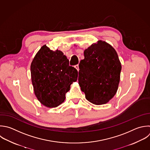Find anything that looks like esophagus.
Instances as JSON below:
<instances>
[{
  "label": "esophagus",
  "mask_w": 150,
  "mask_h": 150,
  "mask_svg": "<svg viewBox=\"0 0 150 150\" xmlns=\"http://www.w3.org/2000/svg\"><path fill=\"white\" fill-rule=\"evenodd\" d=\"M74 67L77 69V70L79 71V64H76L74 66Z\"/></svg>",
  "instance_id": "1"
}]
</instances>
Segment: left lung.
<instances>
[{"label":"left lung","instance_id":"left-lung-1","mask_svg":"<svg viewBox=\"0 0 150 150\" xmlns=\"http://www.w3.org/2000/svg\"><path fill=\"white\" fill-rule=\"evenodd\" d=\"M84 55L79 66L81 89L90 102L105 104L118 89L121 70L118 54L110 45L99 40L86 49Z\"/></svg>","mask_w":150,"mask_h":150}]
</instances>
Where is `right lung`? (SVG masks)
<instances>
[{
    "mask_svg": "<svg viewBox=\"0 0 150 150\" xmlns=\"http://www.w3.org/2000/svg\"><path fill=\"white\" fill-rule=\"evenodd\" d=\"M30 71L36 96L50 108L57 107L64 101L66 93L78 76L77 70L69 66V60L62 52H54L46 45L36 54Z\"/></svg>",
    "mask_w": 150,
    "mask_h": 150,
    "instance_id": "obj_1",
    "label": "right lung"
}]
</instances>
